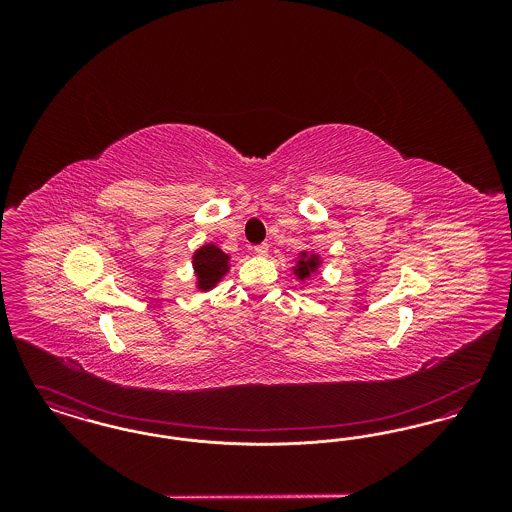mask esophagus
Masks as SVG:
<instances>
[{"label": "esophagus", "mask_w": 512, "mask_h": 512, "mask_svg": "<svg viewBox=\"0 0 512 512\" xmlns=\"http://www.w3.org/2000/svg\"><path fill=\"white\" fill-rule=\"evenodd\" d=\"M255 253H257V255H259V257H267L268 244L255 245Z\"/></svg>", "instance_id": "esophagus-1"}]
</instances>
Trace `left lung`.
<instances>
[{
	"label": "left lung",
	"instance_id": "1",
	"mask_svg": "<svg viewBox=\"0 0 512 512\" xmlns=\"http://www.w3.org/2000/svg\"><path fill=\"white\" fill-rule=\"evenodd\" d=\"M318 265H320V259H318L317 253H307V251H301L299 255V261L297 265L293 267V272L299 280H305L309 278L313 272H317Z\"/></svg>",
	"mask_w": 512,
	"mask_h": 512
}]
</instances>
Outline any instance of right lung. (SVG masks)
Segmentation results:
<instances>
[{
    "instance_id": "1",
    "label": "right lung",
    "mask_w": 512,
    "mask_h": 512,
    "mask_svg": "<svg viewBox=\"0 0 512 512\" xmlns=\"http://www.w3.org/2000/svg\"><path fill=\"white\" fill-rule=\"evenodd\" d=\"M194 270L197 290L209 292L217 286L220 278L228 272L230 257L215 244L201 245L194 253Z\"/></svg>"
}]
</instances>
